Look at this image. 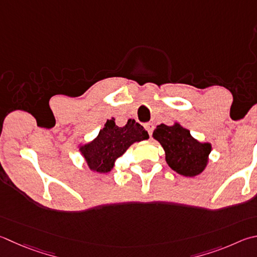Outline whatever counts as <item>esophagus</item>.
<instances>
[{
    "label": "esophagus",
    "instance_id": "1",
    "mask_svg": "<svg viewBox=\"0 0 257 257\" xmlns=\"http://www.w3.org/2000/svg\"><path fill=\"white\" fill-rule=\"evenodd\" d=\"M145 128H146L149 136H152L153 130H154V124L153 123H146V125H145Z\"/></svg>",
    "mask_w": 257,
    "mask_h": 257
}]
</instances>
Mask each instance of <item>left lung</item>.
<instances>
[{"mask_svg": "<svg viewBox=\"0 0 257 257\" xmlns=\"http://www.w3.org/2000/svg\"><path fill=\"white\" fill-rule=\"evenodd\" d=\"M153 137L164 148L167 164L179 174L195 176L206 167L211 145L195 141L189 130L181 127L179 123L157 125Z\"/></svg>", "mask_w": 257, "mask_h": 257, "instance_id": "obj_1", "label": "left lung"}]
</instances>
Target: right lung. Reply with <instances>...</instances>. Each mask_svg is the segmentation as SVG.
I'll use <instances>...</instances> for the list:
<instances>
[{"label":"right lung","mask_w":257,"mask_h":257,"mask_svg":"<svg viewBox=\"0 0 257 257\" xmlns=\"http://www.w3.org/2000/svg\"><path fill=\"white\" fill-rule=\"evenodd\" d=\"M148 138V133L135 120L130 119L124 127H118L112 119L106 121L94 141L81 147V152L92 171L106 173L130 145Z\"/></svg>","instance_id":"1"}]
</instances>
